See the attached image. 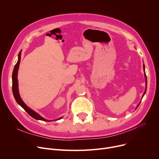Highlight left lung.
<instances>
[{"label": "left lung", "instance_id": "8db88e82", "mask_svg": "<svg viewBox=\"0 0 159 159\" xmlns=\"http://www.w3.org/2000/svg\"><path fill=\"white\" fill-rule=\"evenodd\" d=\"M144 70L145 71V66H144ZM144 75H145V77H146V83H147V78H146V73H144ZM146 86H147V84H146ZM146 90H145V91H144V94H143V96L144 95V94L146 93ZM139 104L137 106H139Z\"/></svg>", "mask_w": 159, "mask_h": 159}]
</instances>
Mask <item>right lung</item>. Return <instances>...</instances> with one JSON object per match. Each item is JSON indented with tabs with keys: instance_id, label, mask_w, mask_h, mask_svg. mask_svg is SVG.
Instances as JSON below:
<instances>
[{
	"instance_id": "obj_1",
	"label": "right lung",
	"mask_w": 159,
	"mask_h": 159,
	"mask_svg": "<svg viewBox=\"0 0 159 159\" xmlns=\"http://www.w3.org/2000/svg\"><path fill=\"white\" fill-rule=\"evenodd\" d=\"M20 55H21V51L19 52V59L17 62L15 64L13 74H12V91H13V94L15 97V101H16L22 107L24 108V110L26 111L31 116H32L33 118H34L35 119L37 120H43V121H48V120L44 119L43 117H42L39 114H37L36 112L34 111H33L31 110L30 107H28L26 104H24V102L22 101V100L21 99L20 95L19 93V89H18V80H17V73H18V69L19 67V64L20 62ZM62 118V117H61ZM61 118L58 119H61Z\"/></svg>"
}]
</instances>
